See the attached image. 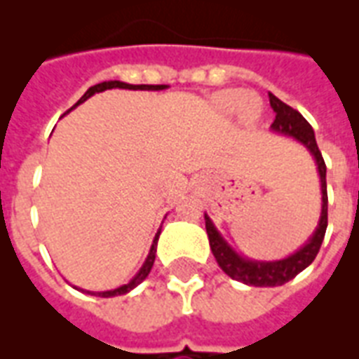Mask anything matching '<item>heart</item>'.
Listing matches in <instances>:
<instances>
[{
    "mask_svg": "<svg viewBox=\"0 0 359 359\" xmlns=\"http://www.w3.org/2000/svg\"><path fill=\"white\" fill-rule=\"evenodd\" d=\"M214 102L225 114H235V111H238L240 117L248 121L257 119L259 114H261V102H259V98H255L253 95H244L242 91H235V89L222 91L219 95H216Z\"/></svg>",
    "mask_w": 359,
    "mask_h": 359,
    "instance_id": "obj_1",
    "label": "heart"
}]
</instances>
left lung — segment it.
<instances>
[{
	"instance_id": "obj_1",
	"label": "left lung",
	"mask_w": 359,
	"mask_h": 359,
	"mask_svg": "<svg viewBox=\"0 0 359 359\" xmlns=\"http://www.w3.org/2000/svg\"><path fill=\"white\" fill-rule=\"evenodd\" d=\"M268 98H270V106L276 111V121L272 123L270 130L276 132V134L287 135V137H292L298 143H302L307 151L311 152L313 160L317 163L318 177H320V194H323V210H320L317 229L309 236L306 244L302 245L300 250H296L292 255L279 259V261H255V259H248V257L236 253L227 244V240L222 236V233L216 229L212 219L205 214L208 242H210V250H212L219 268L235 281L251 285V287H278V285H283L292 278H296L302 270H306L315 261V257L320 250V244H323L324 235H326V227H328L326 163H324L323 154L318 151L311 124L307 123L296 109L281 102L278 97H273L272 93H268Z\"/></svg>"
}]
</instances>
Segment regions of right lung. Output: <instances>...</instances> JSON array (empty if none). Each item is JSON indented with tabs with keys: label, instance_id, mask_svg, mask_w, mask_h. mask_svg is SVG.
I'll return each mask as SVG.
<instances>
[{
	"label": "right lung",
	"instance_id": "obj_1",
	"mask_svg": "<svg viewBox=\"0 0 359 359\" xmlns=\"http://www.w3.org/2000/svg\"><path fill=\"white\" fill-rule=\"evenodd\" d=\"M169 86H132V83H124V81H117V80H111V81H102V83H97V86L89 87L86 91V95L76 102V106H80L81 102H86L87 98H91L95 93H102L106 89H130V91H163V89H168ZM74 106V108H76ZM158 236H160V229H158L156 236L152 240V245H151V251H149V255H147L145 262H143V266L140 268V272L135 273L134 278L130 279L126 285H121L117 289L114 290H102V292H93V290H83L87 294H93V296H102V298H111V296H121V294H126L130 292L132 289H135L137 285L143 281V279L149 276L151 272L152 264H154V257H156V245H158ZM81 290V289H80Z\"/></svg>",
	"mask_w": 359,
	"mask_h": 359
}]
</instances>
